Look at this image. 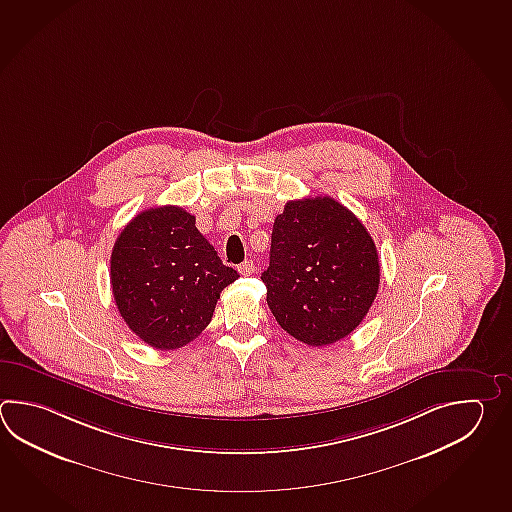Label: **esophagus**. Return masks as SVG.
Listing matches in <instances>:
<instances>
[{
    "label": "esophagus",
    "instance_id": "34e87169",
    "mask_svg": "<svg viewBox=\"0 0 512 512\" xmlns=\"http://www.w3.org/2000/svg\"><path fill=\"white\" fill-rule=\"evenodd\" d=\"M255 272V264L253 261L242 262L239 266L240 275H244V277H248L251 273Z\"/></svg>",
    "mask_w": 512,
    "mask_h": 512
}]
</instances>
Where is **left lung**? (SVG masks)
<instances>
[{
	"label": "left lung",
	"mask_w": 512,
	"mask_h": 512,
	"mask_svg": "<svg viewBox=\"0 0 512 512\" xmlns=\"http://www.w3.org/2000/svg\"><path fill=\"white\" fill-rule=\"evenodd\" d=\"M261 279L284 332L304 345H332L354 332L376 299V244L332 197L290 200L273 222Z\"/></svg>",
	"instance_id": "left-lung-1"
}]
</instances>
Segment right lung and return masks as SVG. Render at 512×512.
<instances>
[{
    "label": "right lung",
    "instance_id": "obj_1",
    "mask_svg": "<svg viewBox=\"0 0 512 512\" xmlns=\"http://www.w3.org/2000/svg\"><path fill=\"white\" fill-rule=\"evenodd\" d=\"M239 279L178 206L138 213L111 253V288L122 319L146 345L175 350L208 326L220 292Z\"/></svg>",
    "mask_w": 512,
    "mask_h": 512
}]
</instances>
